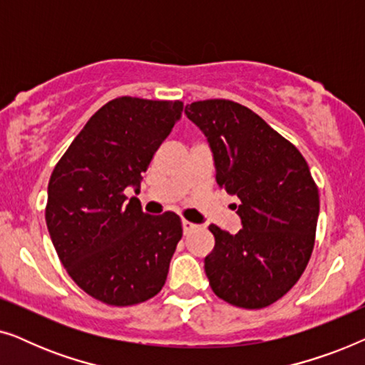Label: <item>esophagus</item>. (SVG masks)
Segmentation results:
<instances>
[{"label":"esophagus","instance_id":"1","mask_svg":"<svg viewBox=\"0 0 365 365\" xmlns=\"http://www.w3.org/2000/svg\"><path fill=\"white\" fill-rule=\"evenodd\" d=\"M196 227H197L196 224H192V222L186 221V219H182V231H184V236H187V234H191Z\"/></svg>","mask_w":365,"mask_h":365}]
</instances>
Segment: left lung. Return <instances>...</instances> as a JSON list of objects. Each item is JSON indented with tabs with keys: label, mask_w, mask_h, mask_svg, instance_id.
Wrapping results in <instances>:
<instances>
[{
	"label": "left lung",
	"mask_w": 365,
	"mask_h": 365,
	"mask_svg": "<svg viewBox=\"0 0 365 365\" xmlns=\"http://www.w3.org/2000/svg\"><path fill=\"white\" fill-rule=\"evenodd\" d=\"M184 113L206 134L219 187L241 201L237 234L209 226L216 239L204 259L209 286L236 307L271 306L302 276L316 241L319 189L306 159L239 103L194 101Z\"/></svg>",
	"instance_id": "left-lung-1"
}]
</instances>
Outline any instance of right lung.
Segmentation results:
<instances>
[{
  "mask_svg": "<svg viewBox=\"0 0 365 365\" xmlns=\"http://www.w3.org/2000/svg\"><path fill=\"white\" fill-rule=\"evenodd\" d=\"M182 101L121 96L104 104L59 159L48 184L46 226L69 277L109 306L156 296L182 237L181 217L143 212V173L179 118Z\"/></svg>",
  "mask_w": 365,
  "mask_h": 365,
  "instance_id": "add662e5",
  "label": "right lung"
}]
</instances>
